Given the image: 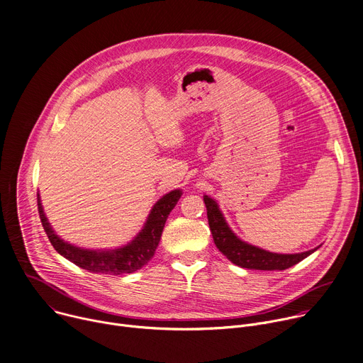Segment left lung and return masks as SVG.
<instances>
[{"label": "left lung", "instance_id": "1", "mask_svg": "<svg viewBox=\"0 0 363 363\" xmlns=\"http://www.w3.org/2000/svg\"><path fill=\"white\" fill-rule=\"evenodd\" d=\"M203 202L206 205L208 220H209L215 245L230 262H233L240 268L262 269V271H274V269L283 271L298 264L300 261L311 255L314 251H317L320 247L318 245L314 250L300 252V254H277V252L265 251L262 248H258L255 245L245 242V240L238 238L236 233H233L215 199L205 194Z\"/></svg>", "mask_w": 363, "mask_h": 363}]
</instances>
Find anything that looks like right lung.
<instances>
[{
  "label": "right lung",
  "mask_w": 363,
  "mask_h": 363,
  "mask_svg": "<svg viewBox=\"0 0 363 363\" xmlns=\"http://www.w3.org/2000/svg\"><path fill=\"white\" fill-rule=\"evenodd\" d=\"M183 191L180 189L172 190L158 199L152 209L148 213V218L143 226V229L137 233V236L128 242L113 250H86L76 245H72L62 239L45 213L42 199L37 193V205L42 225L49 236L53 248L66 259L73 262L74 265L88 269L94 274H108V275H121V274H131L140 268H143L152 257L158 247L163 233L166 220L170 212L177 205Z\"/></svg>",
  "instance_id": "obj_1"
}]
</instances>
